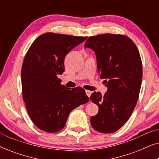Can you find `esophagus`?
Instances as JSON below:
<instances>
[{
  "label": "esophagus",
  "mask_w": 159,
  "mask_h": 159,
  "mask_svg": "<svg viewBox=\"0 0 159 159\" xmlns=\"http://www.w3.org/2000/svg\"><path fill=\"white\" fill-rule=\"evenodd\" d=\"M85 93H86V94H87V95H88V97H90V95H91V93H92V92H91V91H90V90H85Z\"/></svg>",
  "instance_id": "esophagus-1"
}]
</instances>
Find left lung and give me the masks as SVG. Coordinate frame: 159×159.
Listing matches in <instances>:
<instances>
[{"label": "left lung", "mask_w": 159, "mask_h": 159, "mask_svg": "<svg viewBox=\"0 0 159 159\" xmlns=\"http://www.w3.org/2000/svg\"><path fill=\"white\" fill-rule=\"evenodd\" d=\"M84 48L95 51L98 71L108 88L104 95L99 92L90 95L99 108L90 124L98 132L112 133L128 121L138 101L143 77L140 53L131 39L119 34L91 36Z\"/></svg>", "instance_id": "left-lung-1"}]
</instances>
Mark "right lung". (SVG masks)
Returning <instances> with one entry per match:
<instances>
[{"label": "right lung", "instance_id": "add662e5", "mask_svg": "<svg viewBox=\"0 0 159 159\" xmlns=\"http://www.w3.org/2000/svg\"><path fill=\"white\" fill-rule=\"evenodd\" d=\"M86 39L46 32L32 43L26 53L21 66L22 96L30 119L43 131L61 130L69 113L89 101L83 88H67L58 77L64 71L66 54Z\"/></svg>", "mask_w": 159, "mask_h": 159}]
</instances>
